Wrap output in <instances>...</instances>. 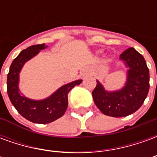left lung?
I'll list each match as a JSON object with an SVG mask.
<instances>
[{
	"instance_id": "left-lung-1",
	"label": "left lung",
	"mask_w": 157,
	"mask_h": 157,
	"mask_svg": "<svg viewBox=\"0 0 157 157\" xmlns=\"http://www.w3.org/2000/svg\"><path fill=\"white\" fill-rule=\"evenodd\" d=\"M120 59L128 66L126 86L118 92H108L97 81L92 98L105 115L120 118L136 112L143 104L150 88V74L145 59L134 48H128Z\"/></svg>"
}]
</instances>
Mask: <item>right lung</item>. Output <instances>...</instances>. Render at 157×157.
I'll return each mask as SVG.
<instances>
[{"label":"right lung","mask_w":157,"mask_h":157,"mask_svg":"<svg viewBox=\"0 0 157 157\" xmlns=\"http://www.w3.org/2000/svg\"><path fill=\"white\" fill-rule=\"evenodd\" d=\"M44 48V44H42L23 49L12 61L7 75V94L12 105L23 118L42 124L51 123L64 115L68 106V93L82 82V80H77L63 86L51 97L42 101H33L20 95L17 84L22 65Z\"/></svg>","instance_id":"right-lung-1"}]
</instances>
